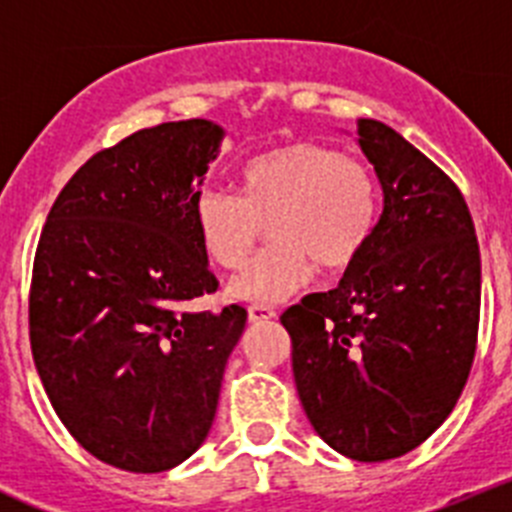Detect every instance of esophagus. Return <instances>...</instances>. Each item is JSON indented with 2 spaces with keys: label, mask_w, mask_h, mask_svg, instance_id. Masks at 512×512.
Segmentation results:
<instances>
[{
  "label": "esophagus",
  "mask_w": 512,
  "mask_h": 512,
  "mask_svg": "<svg viewBox=\"0 0 512 512\" xmlns=\"http://www.w3.org/2000/svg\"><path fill=\"white\" fill-rule=\"evenodd\" d=\"M277 318V310L269 305H251L248 307V320L251 323H266V320Z\"/></svg>",
  "instance_id": "obj_1"
}]
</instances>
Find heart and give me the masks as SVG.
<instances>
[{
	"label": "heart",
	"mask_w": 512,
	"mask_h": 512,
	"mask_svg": "<svg viewBox=\"0 0 512 512\" xmlns=\"http://www.w3.org/2000/svg\"><path fill=\"white\" fill-rule=\"evenodd\" d=\"M241 197L207 189L192 220L207 259L238 269L269 223V243L228 284L230 297L274 305L312 279V271L354 264L377 233L382 192L374 171L323 143H292L243 166Z\"/></svg>",
	"instance_id": "obj_1"
}]
</instances>
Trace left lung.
Returning <instances> with one entry per match:
<instances>
[{"label": "left lung", "mask_w": 512, "mask_h": 512, "mask_svg": "<svg viewBox=\"0 0 512 512\" xmlns=\"http://www.w3.org/2000/svg\"><path fill=\"white\" fill-rule=\"evenodd\" d=\"M359 146L382 184L377 233L330 292L284 310L297 395L356 461L408 454L449 418L477 351L482 266L459 187L379 120Z\"/></svg>", "instance_id": "8db88e82"}]
</instances>
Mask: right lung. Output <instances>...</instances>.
I'll list each match as a JSON object with an SVG mask.
<instances>
[{"label": "right lung", "instance_id": "1", "mask_svg": "<svg viewBox=\"0 0 512 512\" xmlns=\"http://www.w3.org/2000/svg\"><path fill=\"white\" fill-rule=\"evenodd\" d=\"M210 120L94 153L53 202L30 284V346L53 410L92 456L153 474L200 449L246 310H189L215 274L192 207L220 151Z\"/></svg>", "mask_w": 512, "mask_h": 512}]
</instances>
